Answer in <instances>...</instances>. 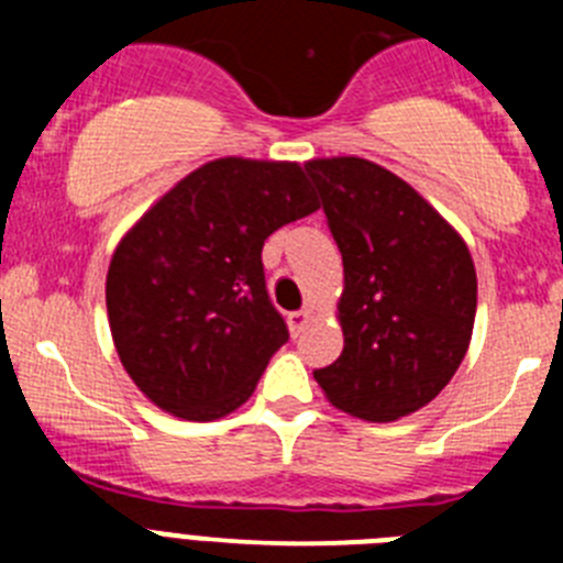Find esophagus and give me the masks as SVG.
I'll use <instances>...</instances> for the list:
<instances>
[{
    "mask_svg": "<svg viewBox=\"0 0 563 563\" xmlns=\"http://www.w3.org/2000/svg\"><path fill=\"white\" fill-rule=\"evenodd\" d=\"M310 321H312V312H310V310H296V312H290V316H287V327H290L292 338L301 335V332H305V327L310 324Z\"/></svg>",
    "mask_w": 563,
    "mask_h": 563,
    "instance_id": "1",
    "label": "esophagus"
}]
</instances>
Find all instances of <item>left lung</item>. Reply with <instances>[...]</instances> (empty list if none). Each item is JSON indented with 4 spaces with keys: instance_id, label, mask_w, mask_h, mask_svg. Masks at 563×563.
Wrapping results in <instances>:
<instances>
[{
    "instance_id": "1",
    "label": "left lung",
    "mask_w": 563,
    "mask_h": 563,
    "mask_svg": "<svg viewBox=\"0 0 563 563\" xmlns=\"http://www.w3.org/2000/svg\"><path fill=\"white\" fill-rule=\"evenodd\" d=\"M343 258V352L316 380L335 409L391 422L429 406L460 369L476 318L465 239L389 168L305 163Z\"/></svg>"
}]
</instances>
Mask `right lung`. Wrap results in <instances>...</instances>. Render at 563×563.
Here are the masks:
<instances>
[{
	"instance_id": "obj_1",
	"label": "right lung",
	"mask_w": 563,
	"mask_h": 563,
	"mask_svg": "<svg viewBox=\"0 0 563 563\" xmlns=\"http://www.w3.org/2000/svg\"><path fill=\"white\" fill-rule=\"evenodd\" d=\"M318 208L301 163L220 157L123 233L107 273L109 330L157 409L208 422L253 395L290 338L267 298L262 247Z\"/></svg>"
}]
</instances>
